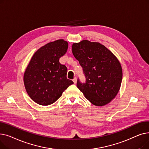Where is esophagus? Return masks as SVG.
<instances>
[{"mask_svg": "<svg viewBox=\"0 0 149 149\" xmlns=\"http://www.w3.org/2000/svg\"><path fill=\"white\" fill-rule=\"evenodd\" d=\"M77 79L76 77H75L74 79H73V81H74V83L75 84H76V83H77Z\"/></svg>", "mask_w": 149, "mask_h": 149, "instance_id": "esophagus-1", "label": "esophagus"}]
</instances>
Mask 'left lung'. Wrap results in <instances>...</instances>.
I'll return each mask as SVG.
<instances>
[{"label":"left lung","mask_w":149,"mask_h":149,"mask_svg":"<svg viewBox=\"0 0 149 149\" xmlns=\"http://www.w3.org/2000/svg\"><path fill=\"white\" fill-rule=\"evenodd\" d=\"M72 52L86 77L84 83L78 79L77 88L93 105L110 103L118 93L122 81L118 60L104 45L86 40L74 43Z\"/></svg>","instance_id":"left-lung-1"}]
</instances>
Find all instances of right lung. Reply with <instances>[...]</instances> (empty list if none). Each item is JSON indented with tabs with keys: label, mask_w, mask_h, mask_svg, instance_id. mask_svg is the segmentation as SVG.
I'll use <instances>...</instances> for the list:
<instances>
[{
	"label": "right lung",
	"mask_w": 149,
	"mask_h": 149,
	"mask_svg": "<svg viewBox=\"0 0 149 149\" xmlns=\"http://www.w3.org/2000/svg\"><path fill=\"white\" fill-rule=\"evenodd\" d=\"M68 43L58 40L38 49L31 58L23 77L28 94L36 103L47 106L54 103L74 82L67 79L68 69L60 63Z\"/></svg>",
	"instance_id": "right-lung-1"
}]
</instances>
